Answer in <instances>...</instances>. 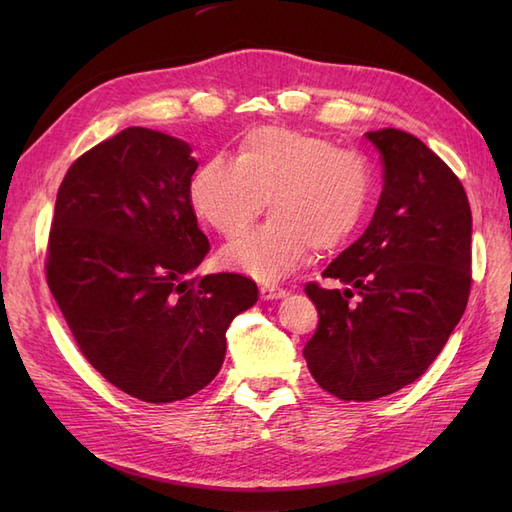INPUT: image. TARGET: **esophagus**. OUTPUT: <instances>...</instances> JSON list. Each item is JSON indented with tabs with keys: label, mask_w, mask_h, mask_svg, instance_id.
<instances>
[{
	"label": "esophagus",
	"mask_w": 512,
	"mask_h": 512,
	"mask_svg": "<svg viewBox=\"0 0 512 512\" xmlns=\"http://www.w3.org/2000/svg\"><path fill=\"white\" fill-rule=\"evenodd\" d=\"M286 290L280 286H262L260 288V297L265 301H277V299H284L286 297Z\"/></svg>",
	"instance_id": "esophagus-1"
}]
</instances>
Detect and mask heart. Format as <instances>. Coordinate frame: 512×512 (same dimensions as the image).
<instances>
[{"mask_svg":"<svg viewBox=\"0 0 512 512\" xmlns=\"http://www.w3.org/2000/svg\"><path fill=\"white\" fill-rule=\"evenodd\" d=\"M374 173L361 153L337 149L316 134L256 128L243 136L237 158L215 156L190 181L198 220L235 237L265 207L271 218L220 252V262L277 282L299 269L309 252L344 245L363 222Z\"/></svg>","mask_w":512,"mask_h":512,"instance_id":"b5f03b06","label":"heart"}]
</instances>
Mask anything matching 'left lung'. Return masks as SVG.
<instances>
[{"instance_id": "8db88e82", "label": "left lung", "mask_w": 512, "mask_h": 512, "mask_svg": "<svg viewBox=\"0 0 512 512\" xmlns=\"http://www.w3.org/2000/svg\"><path fill=\"white\" fill-rule=\"evenodd\" d=\"M365 136L384 166L376 213L322 273L346 288L305 286L320 314L303 350L309 374L344 401H374L423 376L466 312L472 284V211L461 181L408 132Z\"/></svg>"}]
</instances>
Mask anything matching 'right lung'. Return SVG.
Listing matches in <instances>:
<instances>
[{
	"label": "right lung",
	"mask_w": 512,
	"mask_h": 512,
	"mask_svg": "<svg viewBox=\"0 0 512 512\" xmlns=\"http://www.w3.org/2000/svg\"><path fill=\"white\" fill-rule=\"evenodd\" d=\"M196 168L181 138L126 128L68 168L55 200L46 282L85 359L149 404L205 389L230 322L258 301L243 275L190 277L209 252Z\"/></svg>",
	"instance_id": "right-lung-1"
}]
</instances>
